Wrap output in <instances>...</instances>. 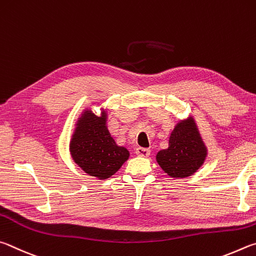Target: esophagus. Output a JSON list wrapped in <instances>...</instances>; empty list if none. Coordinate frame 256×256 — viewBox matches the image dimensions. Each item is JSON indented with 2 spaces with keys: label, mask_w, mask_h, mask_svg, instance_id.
Returning a JSON list of instances; mask_svg holds the SVG:
<instances>
[{
  "label": "esophagus",
  "mask_w": 256,
  "mask_h": 256,
  "mask_svg": "<svg viewBox=\"0 0 256 256\" xmlns=\"http://www.w3.org/2000/svg\"><path fill=\"white\" fill-rule=\"evenodd\" d=\"M150 154V150L148 148H142V147H138L136 150V155L140 156V158H148Z\"/></svg>",
  "instance_id": "obj_1"
}]
</instances>
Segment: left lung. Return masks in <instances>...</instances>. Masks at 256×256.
<instances>
[{"label": "left lung", "mask_w": 256, "mask_h": 256, "mask_svg": "<svg viewBox=\"0 0 256 256\" xmlns=\"http://www.w3.org/2000/svg\"><path fill=\"white\" fill-rule=\"evenodd\" d=\"M208 156V147L201 136L194 116L178 120L168 138V147L156 154V162L172 178L194 176Z\"/></svg>", "instance_id": "obj_1"}]
</instances>
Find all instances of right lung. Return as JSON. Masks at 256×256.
I'll use <instances>...</instances> for the list:
<instances>
[{"mask_svg":"<svg viewBox=\"0 0 256 256\" xmlns=\"http://www.w3.org/2000/svg\"><path fill=\"white\" fill-rule=\"evenodd\" d=\"M92 106L98 104L93 102L85 106L75 121L70 153L74 163L88 176L106 180L119 171L130 154L126 147L116 144L108 130V110L102 106L100 116H96Z\"/></svg>","mask_w":256,"mask_h":256,"instance_id":"obj_1","label":"right lung"}]
</instances>
